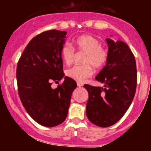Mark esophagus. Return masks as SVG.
<instances>
[{"mask_svg":"<svg viewBox=\"0 0 151 151\" xmlns=\"http://www.w3.org/2000/svg\"><path fill=\"white\" fill-rule=\"evenodd\" d=\"M77 86H78V87H82V86H83V83H80V82H78V83H77Z\"/></svg>","mask_w":151,"mask_h":151,"instance_id":"34e87169","label":"esophagus"}]
</instances>
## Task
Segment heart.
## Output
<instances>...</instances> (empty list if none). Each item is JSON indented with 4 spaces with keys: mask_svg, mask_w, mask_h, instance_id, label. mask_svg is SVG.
Masks as SVG:
<instances>
[{
    "mask_svg": "<svg viewBox=\"0 0 151 151\" xmlns=\"http://www.w3.org/2000/svg\"><path fill=\"white\" fill-rule=\"evenodd\" d=\"M73 45L77 50L85 52L83 63L85 65H75L66 71V75L79 82H83L93 74V67L101 68L106 65L109 58L106 48L100 45L98 39L91 35L85 34L73 40ZM63 62L67 65L72 63L74 50L69 44L66 43L60 50Z\"/></svg>",
    "mask_w": 151,
    "mask_h": 151,
    "instance_id": "1",
    "label": "heart"
}]
</instances>
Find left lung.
I'll return each mask as SVG.
<instances>
[{"label": "left lung", "mask_w": 151, "mask_h": 151, "mask_svg": "<svg viewBox=\"0 0 151 151\" xmlns=\"http://www.w3.org/2000/svg\"><path fill=\"white\" fill-rule=\"evenodd\" d=\"M109 58L106 66L96 77L104 88L84 85L88 92L86 115L100 127H109L124 115L132 104L137 88L136 60L122 41L106 39Z\"/></svg>", "instance_id": "left-lung-1"}]
</instances>
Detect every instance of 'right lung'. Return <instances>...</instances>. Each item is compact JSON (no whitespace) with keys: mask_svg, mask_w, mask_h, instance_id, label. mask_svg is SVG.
<instances>
[{"mask_svg":"<svg viewBox=\"0 0 151 151\" xmlns=\"http://www.w3.org/2000/svg\"><path fill=\"white\" fill-rule=\"evenodd\" d=\"M66 31L42 32L30 41L17 67L18 93L27 112L36 122L53 127L66 120L71 93L77 87L73 79L64 77L61 85L52 88V81L63 77L60 50Z\"/></svg>","mask_w":151,"mask_h":151,"instance_id":"right-lung-1","label":"right lung"}]
</instances>
